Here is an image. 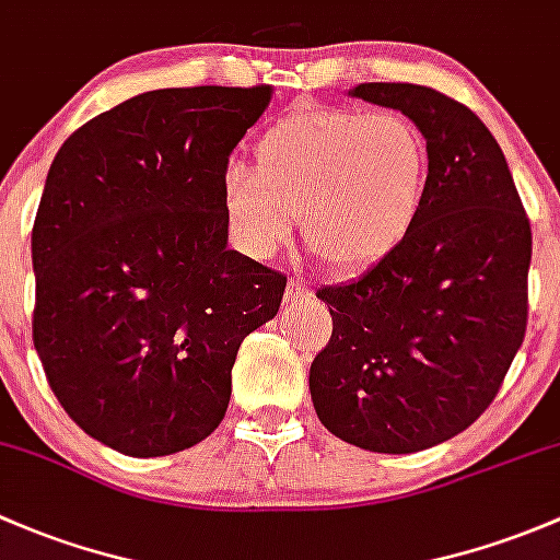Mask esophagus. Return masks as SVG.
Returning a JSON list of instances; mask_svg holds the SVG:
<instances>
[{
	"mask_svg": "<svg viewBox=\"0 0 560 560\" xmlns=\"http://www.w3.org/2000/svg\"><path fill=\"white\" fill-rule=\"evenodd\" d=\"M313 299V288L302 280H291L285 288V304H307Z\"/></svg>",
	"mask_w": 560,
	"mask_h": 560,
	"instance_id": "34e87169",
	"label": "esophagus"
}]
</instances>
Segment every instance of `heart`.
Masks as SVG:
<instances>
[{"label":"heart","instance_id":"1","mask_svg":"<svg viewBox=\"0 0 560 560\" xmlns=\"http://www.w3.org/2000/svg\"><path fill=\"white\" fill-rule=\"evenodd\" d=\"M258 172L229 161L221 207L245 256L272 258L293 237L337 272H361L405 242L429 186L420 131L396 113L315 107L285 115L256 145Z\"/></svg>","mask_w":560,"mask_h":560}]
</instances>
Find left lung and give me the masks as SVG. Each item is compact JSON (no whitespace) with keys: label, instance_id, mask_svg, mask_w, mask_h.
<instances>
[{"label":"left lung","instance_id":"8db88e82","mask_svg":"<svg viewBox=\"0 0 560 560\" xmlns=\"http://www.w3.org/2000/svg\"><path fill=\"white\" fill-rule=\"evenodd\" d=\"M425 137L429 186L396 250L326 285L331 339L310 366L320 423L372 453H418L469 429L526 337L532 223L499 142L469 107L415 83H361Z\"/></svg>","mask_w":560,"mask_h":560}]
</instances>
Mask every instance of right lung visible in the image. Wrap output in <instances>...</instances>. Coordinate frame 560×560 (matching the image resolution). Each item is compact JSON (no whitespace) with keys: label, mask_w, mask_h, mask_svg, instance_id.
I'll return each mask as SVG.
<instances>
[{"label":"right lung","mask_w":560,"mask_h":560,"mask_svg":"<svg viewBox=\"0 0 560 560\" xmlns=\"http://www.w3.org/2000/svg\"><path fill=\"white\" fill-rule=\"evenodd\" d=\"M272 85L161 89L67 137L32 229V337L65 412L113 451L199 445L285 275L229 250L221 175Z\"/></svg>","instance_id":"add662e5"}]
</instances>
